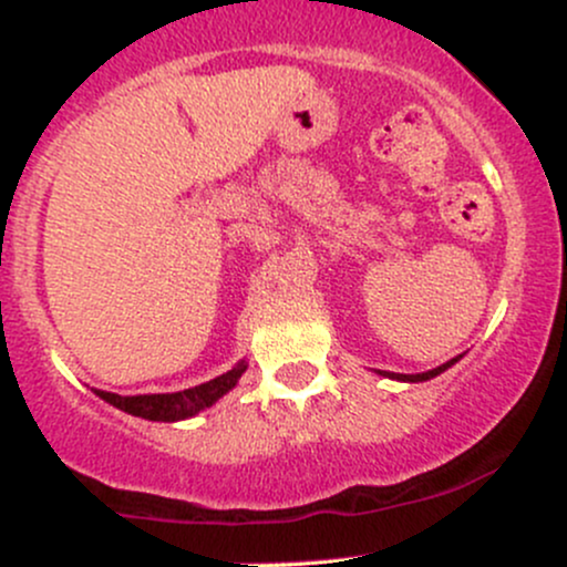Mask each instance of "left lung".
<instances>
[{
    "label": "left lung",
    "instance_id": "obj_1",
    "mask_svg": "<svg viewBox=\"0 0 567 567\" xmlns=\"http://www.w3.org/2000/svg\"><path fill=\"white\" fill-rule=\"evenodd\" d=\"M455 362H458V357H453L451 362H445V365H440V368H434V370H426V373H415V375H405V373H386V370H381L383 375H389V379H394V381H410V383H419V381H429V379H434V375H440L442 370H447L451 365H455Z\"/></svg>",
    "mask_w": 567,
    "mask_h": 567
}]
</instances>
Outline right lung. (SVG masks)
<instances>
[{
	"label": "right lung",
	"instance_id": "right-lung-1",
	"mask_svg": "<svg viewBox=\"0 0 567 567\" xmlns=\"http://www.w3.org/2000/svg\"><path fill=\"white\" fill-rule=\"evenodd\" d=\"M247 370V362H237L229 373L218 375V379L199 383V386L184 389V392H173V394H138V396H122V394H112V392H101L95 389V394L101 400H106L109 405L125 410L130 415H138V419L146 421H184L197 415L199 410L216 405V402L224 396L226 392H231L237 386L239 375Z\"/></svg>",
	"mask_w": 567,
	"mask_h": 567
}]
</instances>
